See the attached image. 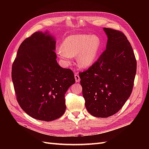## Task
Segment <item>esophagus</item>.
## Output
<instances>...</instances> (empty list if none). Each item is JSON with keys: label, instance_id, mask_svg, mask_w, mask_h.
<instances>
[{"label": "esophagus", "instance_id": "1", "mask_svg": "<svg viewBox=\"0 0 149 149\" xmlns=\"http://www.w3.org/2000/svg\"><path fill=\"white\" fill-rule=\"evenodd\" d=\"M75 79L76 82H79L80 81V78L77 72L75 73Z\"/></svg>", "mask_w": 149, "mask_h": 149}]
</instances>
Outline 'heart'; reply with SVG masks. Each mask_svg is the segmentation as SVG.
<instances>
[{
  "label": "heart",
  "instance_id": "obj_1",
  "mask_svg": "<svg viewBox=\"0 0 149 149\" xmlns=\"http://www.w3.org/2000/svg\"><path fill=\"white\" fill-rule=\"evenodd\" d=\"M101 47V41L95 35H72L63 41L57 48L59 57L68 63L72 57L77 56V60L81 68H89L94 63Z\"/></svg>",
  "mask_w": 149,
  "mask_h": 149
}]
</instances>
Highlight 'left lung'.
I'll list each match as a JSON object with an SVG mask.
<instances>
[{
  "label": "left lung",
  "mask_w": 149,
  "mask_h": 149,
  "mask_svg": "<svg viewBox=\"0 0 149 149\" xmlns=\"http://www.w3.org/2000/svg\"><path fill=\"white\" fill-rule=\"evenodd\" d=\"M106 50L88 70L79 74L85 106L92 115L111 116L122 108L132 91L136 61L123 33L104 28Z\"/></svg>",
  "instance_id": "left-lung-1"
}]
</instances>
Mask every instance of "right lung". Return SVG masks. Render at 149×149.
Listing matches in <instances>:
<instances>
[{"label":"right lung","instance_id":"obj_1","mask_svg":"<svg viewBox=\"0 0 149 149\" xmlns=\"http://www.w3.org/2000/svg\"><path fill=\"white\" fill-rule=\"evenodd\" d=\"M56 38L38 31L23 41L12 67V80L20 107L32 118L45 121L65 112V94L75 83L73 72L56 60Z\"/></svg>","mask_w":149,"mask_h":149}]
</instances>
